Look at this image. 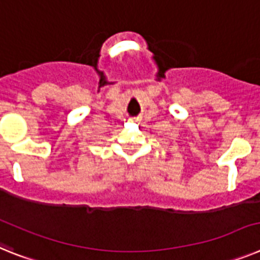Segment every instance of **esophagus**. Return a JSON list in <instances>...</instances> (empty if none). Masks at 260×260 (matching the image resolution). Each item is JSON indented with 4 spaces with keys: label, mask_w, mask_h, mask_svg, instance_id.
<instances>
[{
    "label": "esophagus",
    "mask_w": 260,
    "mask_h": 260,
    "mask_svg": "<svg viewBox=\"0 0 260 260\" xmlns=\"http://www.w3.org/2000/svg\"><path fill=\"white\" fill-rule=\"evenodd\" d=\"M137 120H139V119H135V120H134V119H131V121H137Z\"/></svg>",
    "instance_id": "esophagus-1"
}]
</instances>
